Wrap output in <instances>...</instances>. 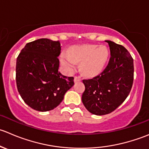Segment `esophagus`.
<instances>
[{
	"mask_svg": "<svg viewBox=\"0 0 149 149\" xmlns=\"http://www.w3.org/2000/svg\"><path fill=\"white\" fill-rule=\"evenodd\" d=\"M74 82H79V81H81V78L79 77H74Z\"/></svg>",
	"mask_w": 149,
	"mask_h": 149,
	"instance_id": "1",
	"label": "esophagus"
}]
</instances>
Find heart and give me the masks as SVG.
Here are the masks:
<instances>
[{"instance_id": "1", "label": "heart", "mask_w": 149, "mask_h": 149, "mask_svg": "<svg viewBox=\"0 0 149 149\" xmlns=\"http://www.w3.org/2000/svg\"><path fill=\"white\" fill-rule=\"evenodd\" d=\"M109 57V51L104 46L97 45H77L73 47L69 54L63 52L61 63L68 72H72L80 62L81 72L87 76H92L102 70Z\"/></svg>"}]
</instances>
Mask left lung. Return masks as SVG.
Segmentation results:
<instances>
[{"label": "left lung", "mask_w": 149, "mask_h": 149, "mask_svg": "<svg viewBox=\"0 0 149 149\" xmlns=\"http://www.w3.org/2000/svg\"><path fill=\"white\" fill-rule=\"evenodd\" d=\"M110 49L109 61L98 76L83 79L85 90L82 101L89 112L105 115L121 105L129 95L133 82V59L123 45L105 40Z\"/></svg>", "instance_id": "8db88e82"}]
</instances>
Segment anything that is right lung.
I'll return each instance as SVG.
<instances>
[{"instance_id":"1","label":"right lung","mask_w":149,"mask_h":149,"mask_svg":"<svg viewBox=\"0 0 149 149\" xmlns=\"http://www.w3.org/2000/svg\"><path fill=\"white\" fill-rule=\"evenodd\" d=\"M59 41L48 38L26 44L17 59L16 81L22 98L36 111H51L74 85V77L58 71Z\"/></svg>"}]
</instances>
